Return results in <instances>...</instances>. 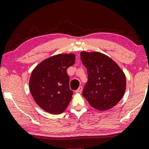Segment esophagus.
I'll return each instance as SVG.
<instances>
[{
  "mask_svg": "<svg viewBox=\"0 0 149 149\" xmlns=\"http://www.w3.org/2000/svg\"><path fill=\"white\" fill-rule=\"evenodd\" d=\"M82 90H83V87H82V86H80V87H79L77 90L75 91V92L77 93H81V91H82Z\"/></svg>",
  "mask_w": 149,
  "mask_h": 149,
  "instance_id": "esophagus-1",
  "label": "esophagus"
}]
</instances>
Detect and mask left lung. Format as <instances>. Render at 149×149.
<instances>
[{"label":"left lung","mask_w":149,"mask_h":149,"mask_svg":"<svg viewBox=\"0 0 149 149\" xmlns=\"http://www.w3.org/2000/svg\"><path fill=\"white\" fill-rule=\"evenodd\" d=\"M81 60L86 67L88 81L83 95L91 107L100 111L117 104L125 93V75L113 60L100 52H81Z\"/></svg>","instance_id":"obj_1"}]
</instances>
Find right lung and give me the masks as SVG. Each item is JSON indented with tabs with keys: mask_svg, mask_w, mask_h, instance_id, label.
<instances>
[{
	"mask_svg": "<svg viewBox=\"0 0 149 149\" xmlns=\"http://www.w3.org/2000/svg\"><path fill=\"white\" fill-rule=\"evenodd\" d=\"M74 62V54H58L42 61L32 70L30 91L36 103L45 111L58 115L67 109L73 92L69 87L66 70Z\"/></svg>",
	"mask_w": 149,
	"mask_h": 149,
	"instance_id": "right-lung-1",
	"label": "right lung"
}]
</instances>
